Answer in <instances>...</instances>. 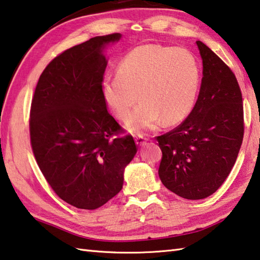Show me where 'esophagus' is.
I'll use <instances>...</instances> for the list:
<instances>
[{
	"label": "esophagus",
	"instance_id": "34e87169",
	"mask_svg": "<svg viewBox=\"0 0 260 260\" xmlns=\"http://www.w3.org/2000/svg\"><path fill=\"white\" fill-rule=\"evenodd\" d=\"M135 140H136V144H137L138 146H144L145 143L147 142V138L143 135H137V136H136Z\"/></svg>",
	"mask_w": 260,
	"mask_h": 260
}]
</instances>
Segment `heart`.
Segmentation results:
<instances>
[{"instance_id": "obj_1", "label": "heart", "mask_w": 260, "mask_h": 260, "mask_svg": "<svg viewBox=\"0 0 260 260\" xmlns=\"http://www.w3.org/2000/svg\"><path fill=\"white\" fill-rule=\"evenodd\" d=\"M200 86V68L192 52L183 48L145 44L131 50L116 67V76L102 84L105 103L130 131L153 129L161 121L176 124L192 112ZM139 95H137V92Z\"/></svg>"}]
</instances>
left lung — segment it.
I'll return each mask as SVG.
<instances>
[{
    "label": "left lung",
    "mask_w": 260,
    "mask_h": 260,
    "mask_svg": "<svg viewBox=\"0 0 260 260\" xmlns=\"http://www.w3.org/2000/svg\"><path fill=\"white\" fill-rule=\"evenodd\" d=\"M197 44L203 63L197 103L181 124L156 137L162 184L187 200L206 199L220 187L244 134L242 93L234 73L201 41Z\"/></svg>",
    "instance_id": "left-lung-1"
}]
</instances>
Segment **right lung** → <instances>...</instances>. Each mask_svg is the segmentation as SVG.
Wrapping results in <instances>:
<instances>
[{"label":"right lung","mask_w":260,"mask_h":260,"mask_svg":"<svg viewBox=\"0 0 260 260\" xmlns=\"http://www.w3.org/2000/svg\"><path fill=\"white\" fill-rule=\"evenodd\" d=\"M120 33L95 36L50 61L36 84L30 145L44 178L71 206L94 210L120 192L137 153L133 136L107 112L102 93L104 49Z\"/></svg>","instance_id":"obj_1"}]
</instances>
